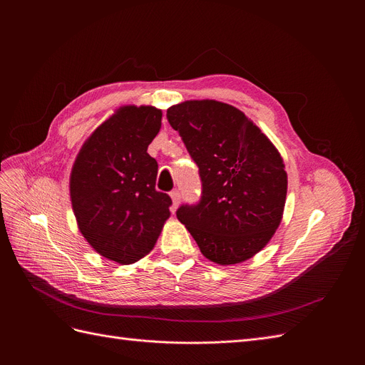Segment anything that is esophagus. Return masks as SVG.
Masks as SVG:
<instances>
[{"label":"esophagus","mask_w":365,"mask_h":365,"mask_svg":"<svg viewBox=\"0 0 365 365\" xmlns=\"http://www.w3.org/2000/svg\"><path fill=\"white\" fill-rule=\"evenodd\" d=\"M170 197H171V201H173V205H171L173 212H176L179 204H180V194H179V190H171Z\"/></svg>","instance_id":"obj_1"}]
</instances>
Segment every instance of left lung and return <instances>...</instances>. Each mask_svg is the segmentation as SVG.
Listing matches in <instances>:
<instances>
[{"label": "left lung", "mask_w": 365, "mask_h": 365, "mask_svg": "<svg viewBox=\"0 0 365 365\" xmlns=\"http://www.w3.org/2000/svg\"><path fill=\"white\" fill-rule=\"evenodd\" d=\"M170 125L200 167L202 197L178 219L201 253L217 264L252 259L278 229L287 197L281 153L245 113L217 101H185L167 109Z\"/></svg>", "instance_id": "8db88e82"}]
</instances>
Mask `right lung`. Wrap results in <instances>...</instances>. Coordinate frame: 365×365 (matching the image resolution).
I'll return each mask as SVG.
<instances>
[{
    "label": "right lung",
    "mask_w": 365,
    "mask_h": 365,
    "mask_svg": "<svg viewBox=\"0 0 365 365\" xmlns=\"http://www.w3.org/2000/svg\"><path fill=\"white\" fill-rule=\"evenodd\" d=\"M163 110L125 105L96 128L72 165L69 194L80 232L96 253L131 264L152 252L171 198L155 189L158 164L148 146Z\"/></svg>",
    "instance_id": "right-lung-1"
}]
</instances>
